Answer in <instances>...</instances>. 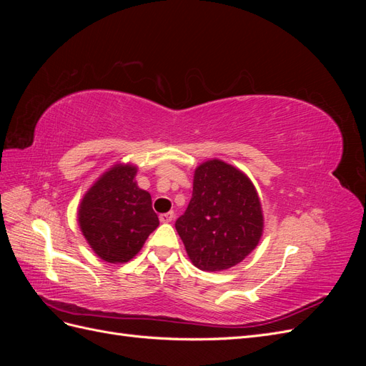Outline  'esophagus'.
<instances>
[{"label": "esophagus", "mask_w": 366, "mask_h": 366, "mask_svg": "<svg viewBox=\"0 0 366 366\" xmlns=\"http://www.w3.org/2000/svg\"><path fill=\"white\" fill-rule=\"evenodd\" d=\"M172 219H174V212H166V214L160 215L162 223H171Z\"/></svg>", "instance_id": "1"}]
</instances>
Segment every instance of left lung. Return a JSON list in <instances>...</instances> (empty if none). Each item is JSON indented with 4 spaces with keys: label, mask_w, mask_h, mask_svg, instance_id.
Listing matches in <instances>:
<instances>
[{
    "label": "left lung",
    "mask_w": 366,
    "mask_h": 366,
    "mask_svg": "<svg viewBox=\"0 0 366 366\" xmlns=\"http://www.w3.org/2000/svg\"><path fill=\"white\" fill-rule=\"evenodd\" d=\"M264 217L249 177L223 160L195 169L192 198L175 221L187 257L204 272L234 267L258 246Z\"/></svg>",
    "instance_id": "left-lung-1"
}]
</instances>
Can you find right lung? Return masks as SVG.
Returning a JSON list of instances; mask_svg holds the SVG:
<instances>
[{
  "label": "right lung",
  "instance_id": "1",
  "mask_svg": "<svg viewBox=\"0 0 366 366\" xmlns=\"http://www.w3.org/2000/svg\"><path fill=\"white\" fill-rule=\"evenodd\" d=\"M137 166L117 163L86 191L77 221L86 242L99 258L128 262L159 226L149 192L136 183Z\"/></svg>",
  "mask_w": 366,
  "mask_h": 366
}]
</instances>
